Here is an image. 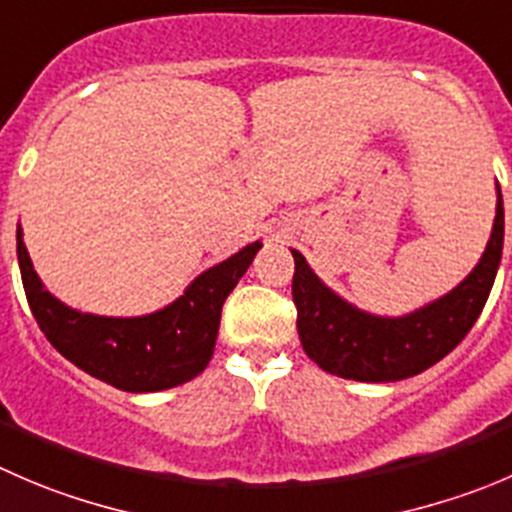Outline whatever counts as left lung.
<instances>
[{
    "label": "left lung",
    "mask_w": 512,
    "mask_h": 512,
    "mask_svg": "<svg viewBox=\"0 0 512 512\" xmlns=\"http://www.w3.org/2000/svg\"><path fill=\"white\" fill-rule=\"evenodd\" d=\"M495 195L493 230L478 265L443 297L398 317L347 302L315 275L302 252L290 250L297 335L307 357L345 380L395 382L420 375L453 352L483 312L503 257L505 212L498 182Z\"/></svg>",
    "instance_id": "8db88e82"
}]
</instances>
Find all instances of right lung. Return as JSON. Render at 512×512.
<instances>
[{
	"label": "right lung",
	"instance_id": "1",
	"mask_svg": "<svg viewBox=\"0 0 512 512\" xmlns=\"http://www.w3.org/2000/svg\"><path fill=\"white\" fill-rule=\"evenodd\" d=\"M250 242L197 275L177 300L135 317H109L69 307L44 287L17 225V260L39 330L87 375L124 393H160L200 375L212 360L222 305L255 260Z\"/></svg>",
	"mask_w": 512,
	"mask_h": 512
}]
</instances>
